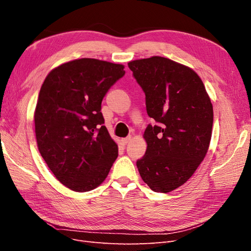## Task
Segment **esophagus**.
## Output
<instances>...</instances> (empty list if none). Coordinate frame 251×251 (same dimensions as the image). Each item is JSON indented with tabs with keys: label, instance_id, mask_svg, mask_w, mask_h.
<instances>
[{
	"label": "esophagus",
	"instance_id": "esophagus-1",
	"mask_svg": "<svg viewBox=\"0 0 251 251\" xmlns=\"http://www.w3.org/2000/svg\"><path fill=\"white\" fill-rule=\"evenodd\" d=\"M131 139H132L131 136H128V137H126V138H123V139H121V142H123L124 144H126V143H128V142L131 141Z\"/></svg>",
	"mask_w": 251,
	"mask_h": 251
}]
</instances>
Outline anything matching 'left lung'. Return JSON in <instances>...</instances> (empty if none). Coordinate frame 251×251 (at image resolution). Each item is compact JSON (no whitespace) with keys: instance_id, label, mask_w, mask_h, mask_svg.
Masks as SVG:
<instances>
[{"instance_id":"left-lung-1","label":"left lung","mask_w":251,"mask_h":251,"mask_svg":"<svg viewBox=\"0 0 251 251\" xmlns=\"http://www.w3.org/2000/svg\"><path fill=\"white\" fill-rule=\"evenodd\" d=\"M146 93L148 148L137 161L151 191L170 193L191 178L203 161L211 139L214 109L204 83L192 68L151 56L127 64Z\"/></svg>"}]
</instances>
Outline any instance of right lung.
<instances>
[{
  "mask_svg": "<svg viewBox=\"0 0 251 251\" xmlns=\"http://www.w3.org/2000/svg\"><path fill=\"white\" fill-rule=\"evenodd\" d=\"M125 66L79 58L52 69L34 111L37 148L56 179L74 192L100 186L118 156L103 126L101 101Z\"/></svg>",
  "mask_w": 251,
  "mask_h": 251,
  "instance_id": "obj_1",
  "label": "right lung"
}]
</instances>
